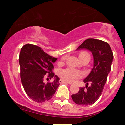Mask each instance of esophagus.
<instances>
[{
  "instance_id": "34e87169",
  "label": "esophagus",
  "mask_w": 125,
  "mask_h": 125,
  "mask_svg": "<svg viewBox=\"0 0 125 125\" xmlns=\"http://www.w3.org/2000/svg\"><path fill=\"white\" fill-rule=\"evenodd\" d=\"M59 83H66V84H69V85H71V83H69L68 82H66L64 80H62V79H60V80H59Z\"/></svg>"
}]
</instances>
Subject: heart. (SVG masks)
<instances>
[{"label":"heart","instance_id":"obj_1","mask_svg":"<svg viewBox=\"0 0 125 125\" xmlns=\"http://www.w3.org/2000/svg\"><path fill=\"white\" fill-rule=\"evenodd\" d=\"M86 55H89V54L85 51H83V52H80L79 56L80 59H81L82 58ZM59 75L60 77L65 81L68 82H74L82 77V73L79 71L74 70V69L66 68L60 70Z\"/></svg>","mask_w":125,"mask_h":125}]
</instances>
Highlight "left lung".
<instances>
[{
    "label": "left lung",
    "mask_w": 125,
    "mask_h": 125,
    "mask_svg": "<svg viewBox=\"0 0 125 125\" xmlns=\"http://www.w3.org/2000/svg\"><path fill=\"white\" fill-rule=\"evenodd\" d=\"M83 48L92 52L94 66L83 80L87 85L86 88H80L79 92L73 94L71 97L76 104L88 106L95 103L101 95L111 69L113 53L108 43L99 39L90 38L85 40L77 50ZM89 83L91 85L88 87Z\"/></svg>",
    "instance_id": "left-lung-1"
}]
</instances>
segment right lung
Returning a JSON list of instances; mask_svg holds the SVG:
<instances>
[{
    "instance_id": "obj_1",
    "label": "right lung",
    "mask_w": 125,
    "mask_h": 125,
    "mask_svg": "<svg viewBox=\"0 0 125 125\" xmlns=\"http://www.w3.org/2000/svg\"><path fill=\"white\" fill-rule=\"evenodd\" d=\"M57 58L48 55L36 45H23L19 62L21 79L25 93L34 101L42 103L51 99L59 86V78L52 71ZM54 76L55 80L46 84L43 80Z\"/></svg>"
}]
</instances>
